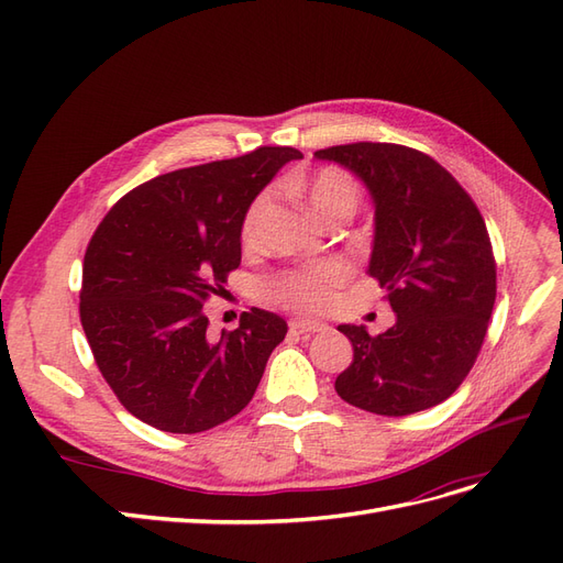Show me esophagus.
Here are the masks:
<instances>
[{
    "label": "esophagus",
    "mask_w": 563,
    "mask_h": 563,
    "mask_svg": "<svg viewBox=\"0 0 563 563\" xmlns=\"http://www.w3.org/2000/svg\"><path fill=\"white\" fill-rule=\"evenodd\" d=\"M288 327H291L298 333H319V331L327 329V323L314 321V319H291V321H288Z\"/></svg>",
    "instance_id": "34e87169"
}]
</instances>
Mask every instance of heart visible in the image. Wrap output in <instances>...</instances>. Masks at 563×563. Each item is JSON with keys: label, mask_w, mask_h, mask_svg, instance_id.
I'll return each mask as SVG.
<instances>
[{"label": "heart", "mask_w": 563, "mask_h": 563, "mask_svg": "<svg viewBox=\"0 0 563 563\" xmlns=\"http://www.w3.org/2000/svg\"><path fill=\"white\" fill-rule=\"evenodd\" d=\"M294 187L302 192L312 213L327 223H343L354 216L362 201V187L352 174L338 166H323L305 183L294 180ZM269 211V192H261L255 197L240 225V236L244 246H253L258 240V230L263 218ZM350 282V267L340 261L319 263L312 267L284 269L279 275L265 282V296L288 310L298 312H323L331 308L335 291Z\"/></svg>", "instance_id": "heart-1"}]
</instances>
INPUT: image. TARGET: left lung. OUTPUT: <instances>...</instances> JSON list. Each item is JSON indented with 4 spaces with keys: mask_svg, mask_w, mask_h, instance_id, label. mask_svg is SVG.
<instances>
[{
    "mask_svg": "<svg viewBox=\"0 0 563 563\" xmlns=\"http://www.w3.org/2000/svg\"><path fill=\"white\" fill-rule=\"evenodd\" d=\"M347 166L376 203L368 275L397 323L368 335L343 323L354 350L340 399L378 416H411L449 399L479 354L496 302V258L484 218L444 166L397 143L314 152Z\"/></svg>",
    "mask_w": 563,
    "mask_h": 563,
    "instance_id": "1",
    "label": "left lung"
}]
</instances>
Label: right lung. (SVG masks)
Wrapping results in <instances>:
<instances>
[{
  "label": "right lung",
  "instance_id": "obj_1",
  "mask_svg": "<svg viewBox=\"0 0 563 563\" xmlns=\"http://www.w3.org/2000/svg\"><path fill=\"white\" fill-rule=\"evenodd\" d=\"M296 147L199 164L133 187L100 220L84 253L79 319L98 371L131 416L162 432L197 434L253 399L288 327L251 308L209 338L203 302L242 263L249 203Z\"/></svg>",
  "mask_w": 563,
  "mask_h": 563
}]
</instances>
